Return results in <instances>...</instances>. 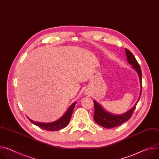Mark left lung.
Wrapping results in <instances>:
<instances>
[{
    "mask_svg": "<svg viewBox=\"0 0 159 159\" xmlns=\"http://www.w3.org/2000/svg\"><path fill=\"white\" fill-rule=\"evenodd\" d=\"M126 54L127 57V61L129 64H130L134 69L136 70L138 75L139 78V83H140V93L139 98L137 102L134 105V107L128 111L127 112L121 114V115H114L113 114L109 113L105 111L102 105L98 103L95 100H93L94 102V107H95V113H94V120L96 123L98 125L102 126L105 128H112L116 127L117 126L120 125L123 122H125L129 120L131 117L135 108L136 106V104L138 102L139 98L141 97L142 91V70H141L140 66L137 62L136 58L133 56L132 53L127 48H125Z\"/></svg>",
    "mask_w": 159,
    "mask_h": 159,
    "instance_id": "1",
    "label": "left lung"
}]
</instances>
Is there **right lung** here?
Segmentation results:
<instances>
[{"label": "right lung", "mask_w": 159, "mask_h": 159, "mask_svg": "<svg viewBox=\"0 0 159 159\" xmlns=\"http://www.w3.org/2000/svg\"><path fill=\"white\" fill-rule=\"evenodd\" d=\"M76 103V102H74L69 107V108L66 112V113L59 119H58L57 120L54 121V122H50V123H43V122H39L34 121V120L30 119V118H28H28L30 120V122L33 123V124L39 126L40 128H42L43 129L50 131H58V130H60V129L65 128L69 124Z\"/></svg>", "instance_id": "right-lung-1"}]
</instances>
